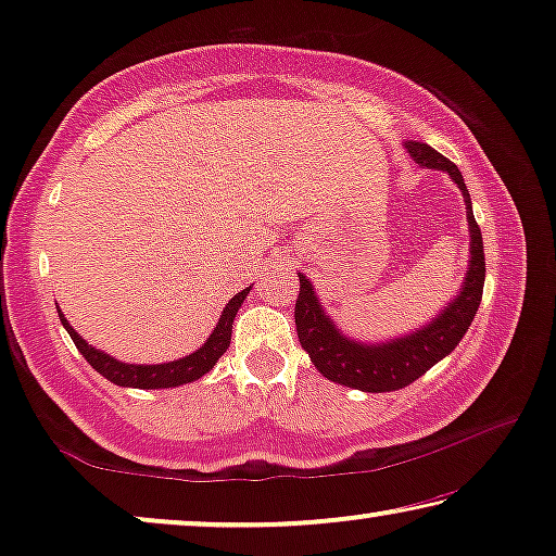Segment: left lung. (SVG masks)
Masks as SVG:
<instances>
[{"label": "left lung", "mask_w": 556, "mask_h": 556, "mask_svg": "<svg viewBox=\"0 0 556 556\" xmlns=\"http://www.w3.org/2000/svg\"><path fill=\"white\" fill-rule=\"evenodd\" d=\"M409 154L417 159V164L430 166V169H443L453 177L455 185L460 187L466 197L468 210V227H470V268L466 276V286L458 299L440 314L435 321L425 329L409 333L405 339L387 341L382 346L359 344V341L346 339L344 333L337 331L333 321L318 306L314 286L308 283L306 276H299L301 288L295 299V331H299L301 346L306 349L311 362L331 382L354 387L362 392H392L402 387L413 384L420 379L432 364H438L443 356L453 352L460 344L463 333L468 331L473 321L478 306H481L483 280H485V255H483V238L481 227L473 217L470 207V194L451 159L438 154L428 143L409 141Z\"/></svg>", "instance_id": "8db88e82"}]
</instances>
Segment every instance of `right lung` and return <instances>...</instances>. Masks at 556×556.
Returning a JSON list of instances; mask_svg holds the SVG:
<instances>
[{"instance_id":"1","label":"right lung","mask_w":556,"mask_h":556,"mask_svg":"<svg viewBox=\"0 0 556 556\" xmlns=\"http://www.w3.org/2000/svg\"><path fill=\"white\" fill-rule=\"evenodd\" d=\"M248 293H250V288L240 291L230 303H227L223 316H219V321L215 326V331H212V337L207 339V344H204L202 349H197L194 354L185 356V359H177L169 364H124V362L113 359V356L98 352V349L86 344V339H80L78 331H75L73 326L65 321V316L60 314V308H58V316H60V321H63L65 331L71 333L73 344L78 346V352L86 356L88 364L98 371V375H103L109 382L121 384V387L162 390V387H177V384L194 382V379L207 375V371L215 367V362L227 352V346H230L235 314H238V308L242 306V301H245Z\"/></svg>"}]
</instances>
